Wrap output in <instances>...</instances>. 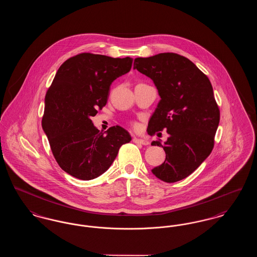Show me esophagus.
<instances>
[{"instance_id": "esophagus-1", "label": "esophagus", "mask_w": 257, "mask_h": 257, "mask_svg": "<svg viewBox=\"0 0 257 257\" xmlns=\"http://www.w3.org/2000/svg\"><path fill=\"white\" fill-rule=\"evenodd\" d=\"M133 142H134L135 144H140V145H143V146H148L149 145V142H147V140L138 139V138H134Z\"/></svg>"}]
</instances>
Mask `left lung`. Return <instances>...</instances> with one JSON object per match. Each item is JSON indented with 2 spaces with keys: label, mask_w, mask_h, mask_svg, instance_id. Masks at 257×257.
Masks as SVG:
<instances>
[{
  "label": "left lung",
  "mask_w": 257,
  "mask_h": 257,
  "mask_svg": "<svg viewBox=\"0 0 257 257\" xmlns=\"http://www.w3.org/2000/svg\"><path fill=\"white\" fill-rule=\"evenodd\" d=\"M134 69L149 77L161 100L153 112L147 133L167 129L170 137L152 146L164 148L165 162L152 173L167 183L182 180L210 155L220 122V110L213 87L194 62L174 53H161L135 59Z\"/></svg>",
  "instance_id": "left-lung-1"
}]
</instances>
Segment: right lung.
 <instances>
[{"label":"right lung","mask_w":257,"mask_h":257,"mask_svg":"<svg viewBox=\"0 0 257 257\" xmlns=\"http://www.w3.org/2000/svg\"><path fill=\"white\" fill-rule=\"evenodd\" d=\"M132 58H110L90 53L64 61L45 96L42 128L53 155L65 172L81 180L107 171L119 147L131 141L120 126L104 133L93 125L109 97L111 83L132 67Z\"/></svg>","instance_id":"right-lung-1"}]
</instances>
